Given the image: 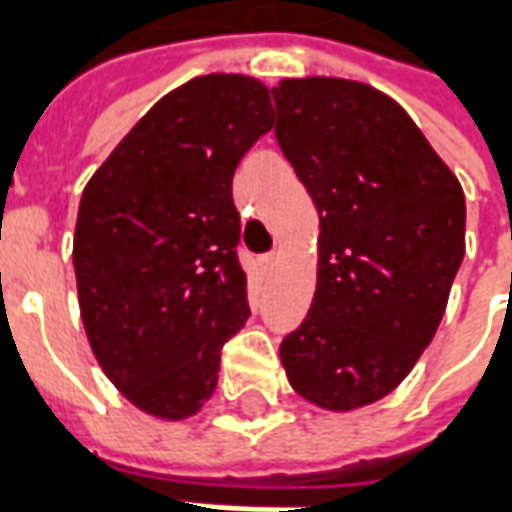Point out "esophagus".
I'll use <instances>...</instances> for the list:
<instances>
[{"instance_id": "34e87169", "label": "esophagus", "mask_w": 512, "mask_h": 512, "mask_svg": "<svg viewBox=\"0 0 512 512\" xmlns=\"http://www.w3.org/2000/svg\"><path fill=\"white\" fill-rule=\"evenodd\" d=\"M274 263H277V255H266V257H263V266H266V268H271V266H274Z\"/></svg>"}]
</instances>
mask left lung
<instances>
[{
	"label": "left lung",
	"mask_w": 512,
	"mask_h": 512,
	"mask_svg": "<svg viewBox=\"0 0 512 512\" xmlns=\"http://www.w3.org/2000/svg\"><path fill=\"white\" fill-rule=\"evenodd\" d=\"M271 95L279 147L321 216L315 299L279 356L304 400L354 411L389 395L439 329L466 249V200L376 87L307 76Z\"/></svg>",
	"instance_id": "1"
}]
</instances>
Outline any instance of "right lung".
Listing matches in <instances>:
<instances>
[{"mask_svg": "<svg viewBox=\"0 0 512 512\" xmlns=\"http://www.w3.org/2000/svg\"><path fill=\"white\" fill-rule=\"evenodd\" d=\"M263 82L197 76L167 93L84 186L73 268L84 332L123 395L158 419L197 414L222 345L249 318L238 263V161L271 120Z\"/></svg>", "mask_w": 512, "mask_h": 512, "instance_id": "right-lung-1", "label": "right lung"}]
</instances>
